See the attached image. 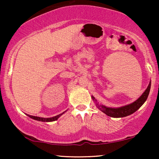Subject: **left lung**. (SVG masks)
<instances>
[{
  "mask_svg": "<svg viewBox=\"0 0 159 159\" xmlns=\"http://www.w3.org/2000/svg\"><path fill=\"white\" fill-rule=\"evenodd\" d=\"M151 82H150V83L146 88V90H145V92L143 93V95L139 98L138 100H136L133 103L128 104V105L121 106L119 108H110L107 107V106L101 105L97 103V101L95 100L94 97H92L93 101H95L96 103V106L98 108L99 110H101L102 112H103L104 114H106L107 116L114 117V118H121V117L127 116L129 115L133 114L137 110L139 109L143 103H145L148 96L150 90H151Z\"/></svg>",
  "mask_w": 159,
  "mask_h": 159,
  "instance_id": "8db88e82",
  "label": "left lung"
}]
</instances>
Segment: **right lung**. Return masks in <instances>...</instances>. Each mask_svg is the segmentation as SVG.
Segmentation results:
<instances>
[{
  "label": "right lung",
  "mask_w": 159,
  "mask_h": 159,
  "mask_svg": "<svg viewBox=\"0 0 159 159\" xmlns=\"http://www.w3.org/2000/svg\"><path fill=\"white\" fill-rule=\"evenodd\" d=\"M66 112V111H64V112H63L62 114H58V115H57V116H53V117H51V118H43V117H39V116H32V115H29V114H27L28 116L29 117H30V118H32V119H34V120H38V121H48H48H56V120H57V119L59 118V117L61 116V115L63 114H64V113Z\"/></svg>",
  "instance_id": "right-lung-1"
}]
</instances>
